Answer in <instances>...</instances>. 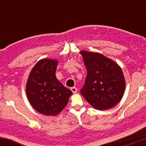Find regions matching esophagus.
<instances>
[{"label": "esophagus", "mask_w": 146, "mask_h": 146, "mask_svg": "<svg viewBox=\"0 0 146 146\" xmlns=\"http://www.w3.org/2000/svg\"><path fill=\"white\" fill-rule=\"evenodd\" d=\"M70 90H71V91L73 92V93H76V92H77V91H78L77 88H76V87H73V88H70Z\"/></svg>", "instance_id": "esophagus-1"}]
</instances>
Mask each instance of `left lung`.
I'll use <instances>...</instances> for the list:
<instances>
[{"mask_svg": "<svg viewBox=\"0 0 146 146\" xmlns=\"http://www.w3.org/2000/svg\"><path fill=\"white\" fill-rule=\"evenodd\" d=\"M87 69V76L80 93L98 110L111 109L121 100L126 82L120 66L96 52L80 51Z\"/></svg>", "mask_w": 146, "mask_h": 146, "instance_id": "obj_1", "label": "left lung"}]
</instances>
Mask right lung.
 <instances>
[{"mask_svg": "<svg viewBox=\"0 0 146 146\" xmlns=\"http://www.w3.org/2000/svg\"><path fill=\"white\" fill-rule=\"evenodd\" d=\"M57 64V60H39L27 79L26 93L28 100L36 111L44 115L59 114L73 94L56 77Z\"/></svg>", "mask_w": 146, "mask_h": 146, "instance_id": "right-lung-1", "label": "right lung"}]
</instances>
